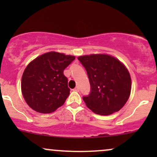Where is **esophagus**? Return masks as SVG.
<instances>
[{
    "label": "esophagus",
    "instance_id": "obj_1",
    "mask_svg": "<svg viewBox=\"0 0 157 157\" xmlns=\"http://www.w3.org/2000/svg\"><path fill=\"white\" fill-rule=\"evenodd\" d=\"M73 90H74V91H80V88H79V86H77V87H75Z\"/></svg>",
    "mask_w": 157,
    "mask_h": 157
}]
</instances>
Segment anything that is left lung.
I'll use <instances>...</instances> for the list:
<instances>
[{
  "label": "left lung",
  "mask_w": 157,
  "mask_h": 157,
  "mask_svg": "<svg viewBox=\"0 0 157 157\" xmlns=\"http://www.w3.org/2000/svg\"><path fill=\"white\" fill-rule=\"evenodd\" d=\"M87 71L91 86L88 96L82 97L93 112L110 115L120 111L128 100L131 90L130 74L123 64L108 55L78 57Z\"/></svg>",
  "instance_id": "8db88e82"
}]
</instances>
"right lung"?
Segmentation results:
<instances>
[{
	"instance_id": "obj_1",
	"label": "right lung",
	"mask_w": 157,
	"mask_h": 157,
	"mask_svg": "<svg viewBox=\"0 0 157 157\" xmlns=\"http://www.w3.org/2000/svg\"><path fill=\"white\" fill-rule=\"evenodd\" d=\"M75 59V56L51 52L29 63L23 71L21 91L30 108L48 113L63 105L70 94L63 71Z\"/></svg>"
}]
</instances>
